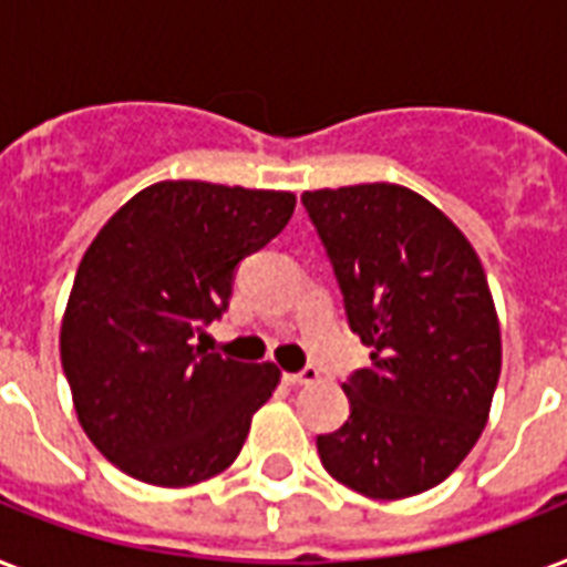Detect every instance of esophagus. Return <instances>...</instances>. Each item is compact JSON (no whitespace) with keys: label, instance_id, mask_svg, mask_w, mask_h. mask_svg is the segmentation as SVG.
Segmentation results:
<instances>
[{"label":"esophagus","instance_id":"esophagus-1","mask_svg":"<svg viewBox=\"0 0 567 567\" xmlns=\"http://www.w3.org/2000/svg\"><path fill=\"white\" fill-rule=\"evenodd\" d=\"M282 379L288 382V385H311V382H318L320 373L318 368H302L300 373H285Z\"/></svg>","mask_w":567,"mask_h":567}]
</instances>
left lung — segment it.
Here are the masks:
<instances>
[{
    "label": "left lung",
    "mask_w": 567,
    "mask_h": 567,
    "mask_svg": "<svg viewBox=\"0 0 567 567\" xmlns=\"http://www.w3.org/2000/svg\"><path fill=\"white\" fill-rule=\"evenodd\" d=\"M371 368L344 382L350 417L318 435L329 476L373 501L444 483L483 435L501 379V320L483 261L447 214L391 185L306 190Z\"/></svg>",
    "instance_id": "left-lung-1"
}]
</instances>
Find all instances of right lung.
<instances>
[{
  "mask_svg": "<svg viewBox=\"0 0 567 567\" xmlns=\"http://www.w3.org/2000/svg\"><path fill=\"white\" fill-rule=\"evenodd\" d=\"M293 205L291 190L155 182L91 240L61 320V364L84 435L123 474L185 488L238 458L282 373L190 338L220 318L238 261L285 229Z\"/></svg>",
  "mask_w": 567,
  "mask_h": 567,
  "instance_id": "obj_1",
  "label": "right lung"
}]
</instances>
